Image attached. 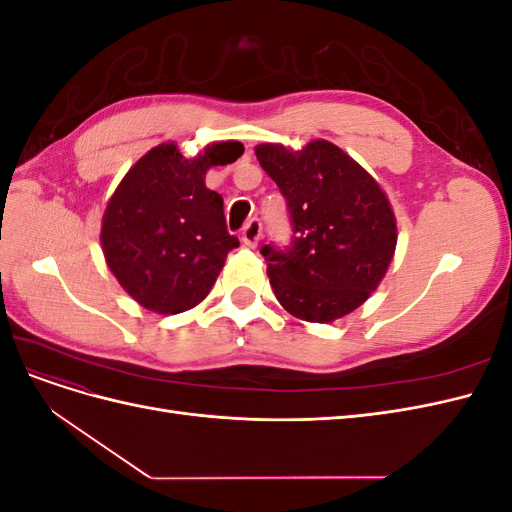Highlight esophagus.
<instances>
[{"mask_svg": "<svg viewBox=\"0 0 512 512\" xmlns=\"http://www.w3.org/2000/svg\"><path fill=\"white\" fill-rule=\"evenodd\" d=\"M260 235H262V224H260V220H250L245 224V228H243V232H241V241L245 243V245H250V247H256L258 245V241H260Z\"/></svg>", "mask_w": 512, "mask_h": 512, "instance_id": "obj_1", "label": "esophagus"}]
</instances>
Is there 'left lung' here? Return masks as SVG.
<instances>
[{
	"label": "left lung",
	"mask_w": 512,
	"mask_h": 512,
	"mask_svg": "<svg viewBox=\"0 0 512 512\" xmlns=\"http://www.w3.org/2000/svg\"><path fill=\"white\" fill-rule=\"evenodd\" d=\"M256 158L288 200L290 250L262 245L277 301L294 318L327 324L380 286L397 245L389 196L344 149L318 138L301 149L256 145Z\"/></svg>",
	"instance_id": "left-lung-1"
}]
</instances>
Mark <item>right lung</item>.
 <instances>
[{
    "mask_svg": "<svg viewBox=\"0 0 512 512\" xmlns=\"http://www.w3.org/2000/svg\"><path fill=\"white\" fill-rule=\"evenodd\" d=\"M243 156L239 141L209 143L194 158L175 143L149 149L108 198L100 243L106 265L130 297L156 314L203 301L239 239L226 230L224 200L207 170Z\"/></svg>",
    "mask_w": 512,
    "mask_h": 512,
    "instance_id": "right-lung-1",
    "label": "right lung"
}]
</instances>
